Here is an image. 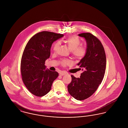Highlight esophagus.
Masks as SVG:
<instances>
[{"label": "esophagus", "mask_w": 128, "mask_h": 128, "mask_svg": "<svg viewBox=\"0 0 128 128\" xmlns=\"http://www.w3.org/2000/svg\"><path fill=\"white\" fill-rule=\"evenodd\" d=\"M66 73H66V72H60V76H63V75H65Z\"/></svg>", "instance_id": "1"}]
</instances>
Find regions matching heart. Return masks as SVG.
<instances>
[{"label":"heart","mask_w":128,"mask_h":128,"mask_svg":"<svg viewBox=\"0 0 128 128\" xmlns=\"http://www.w3.org/2000/svg\"><path fill=\"white\" fill-rule=\"evenodd\" d=\"M70 49L72 50V53L73 56L77 58H82L86 55L87 48L84 45H80L81 41L77 36H72L67 38L65 40ZM61 44V42L58 41L54 44L53 49L56 52L58 47ZM61 65L65 67L72 64V61L68 59H62L60 61Z\"/></svg>","instance_id":"heart-1"}]
</instances>
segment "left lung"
Instances as JSON below:
<instances>
[{"label": "left lung", "mask_w": 128, "mask_h": 128, "mask_svg": "<svg viewBox=\"0 0 128 128\" xmlns=\"http://www.w3.org/2000/svg\"><path fill=\"white\" fill-rule=\"evenodd\" d=\"M78 35L85 38L87 52L77 64L83 72L80 78L71 75L72 80L68 89L73 98L83 100L90 97L101 84L105 73L106 56L103 44L96 37L90 32Z\"/></svg>", "instance_id": "8db88e82"}]
</instances>
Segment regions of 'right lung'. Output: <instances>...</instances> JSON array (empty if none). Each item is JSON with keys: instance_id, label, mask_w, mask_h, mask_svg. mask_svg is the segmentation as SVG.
I'll use <instances>...</instances> for the list:
<instances>
[{"instance_id": "add662e5", "label": "right lung", "mask_w": 128, "mask_h": 128, "mask_svg": "<svg viewBox=\"0 0 128 128\" xmlns=\"http://www.w3.org/2000/svg\"><path fill=\"white\" fill-rule=\"evenodd\" d=\"M63 36L43 31L32 37L25 46L20 62L22 79L27 89L36 96H43L49 92L58 76L56 72L45 70L44 64L50 56L52 43Z\"/></svg>"}]
</instances>
